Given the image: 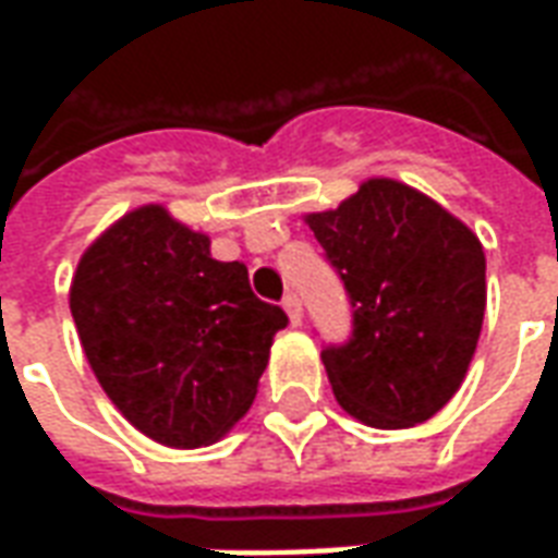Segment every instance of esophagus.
I'll return each instance as SVG.
<instances>
[{
  "mask_svg": "<svg viewBox=\"0 0 558 558\" xmlns=\"http://www.w3.org/2000/svg\"><path fill=\"white\" fill-rule=\"evenodd\" d=\"M283 311L290 314L292 326H302V299H299L295 292H287V295H283Z\"/></svg>",
  "mask_w": 558,
  "mask_h": 558,
  "instance_id": "34e87169",
  "label": "esophagus"
}]
</instances>
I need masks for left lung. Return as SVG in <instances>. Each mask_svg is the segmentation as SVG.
Masks as SVG:
<instances>
[{
	"label": "left lung",
	"instance_id": "left-lung-1",
	"mask_svg": "<svg viewBox=\"0 0 558 558\" xmlns=\"http://www.w3.org/2000/svg\"><path fill=\"white\" fill-rule=\"evenodd\" d=\"M307 223L352 304L350 340L323 350L340 407L383 430L436 415L478 347L487 307L478 235L391 179L364 182Z\"/></svg>",
	"mask_w": 558,
	"mask_h": 558
}]
</instances>
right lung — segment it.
Segmentation results:
<instances>
[{
  "instance_id": "1",
  "label": "right lung",
  "mask_w": 558,
  "mask_h": 558,
  "mask_svg": "<svg viewBox=\"0 0 558 558\" xmlns=\"http://www.w3.org/2000/svg\"><path fill=\"white\" fill-rule=\"evenodd\" d=\"M71 316L98 383L140 433L199 448L256 398L278 304L256 299L244 263L208 254V235L143 206L83 254Z\"/></svg>"
}]
</instances>
